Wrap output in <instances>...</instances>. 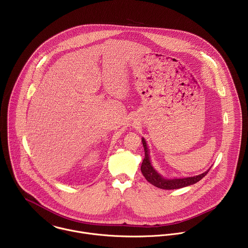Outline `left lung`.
Returning a JSON list of instances; mask_svg holds the SVG:
<instances>
[{
  "label": "left lung",
  "instance_id": "obj_1",
  "mask_svg": "<svg viewBox=\"0 0 248 248\" xmlns=\"http://www.w3.org/2000/svg\"><path fill=\"white\" fill-rule=\"evenodd\" d=\"M142 145L144 148V159L141 163L140 170L145 177V179L151 183L152 185L160 188V189H166V190H171V189H179L182 187H186L192 184L197 183L200 181L203 176L206 175L209 170L206 171L196 175V176H191V177H184V178H172V179H168L163 177L160 173H158L154 168L152 167L149 159V151L145 142V140L142 138L141 139Z\"/></svg>",
  "mask_w": 248,
  "mask_h": 248
}]
</instances>
